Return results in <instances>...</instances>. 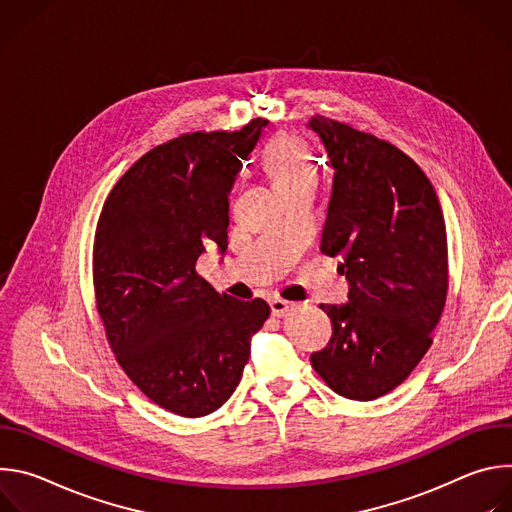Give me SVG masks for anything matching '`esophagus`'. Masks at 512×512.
Returning a JSON list of instances; mask_svg holds the SVG:
<instances>
[{
    "label": "esophagus",
    "mask_w": 512,
    "mask_h": 512,
    "mask_svg": "<svg viewBox=\"0 0 512 512\" xmlns=\"http://www.w3.org/2000/svg\"><path fill=\"white\" fill-rule=\"evenodd\" d=\"M269 306H271V314H273V316H285L291 308H294V304L285 302V300H281V298H271V300H269Z\"/></svg>",
    "instance_id": "34e87169"
}]
</instances>
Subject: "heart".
I'll return each mask as SVG.
<instances>
[{"label": "heart", "instance_id": "b5f03b06", "mask_svg": "<svg viewBox=\"0 0 512 512\" xmlns=\"http://www.w3.org/2000/svg\"><path fill=\"white\" fill-rule=\"evenodd\" d=\"M265 164L281 192L316 176V160L308 145L294 135H277L265 152Z\"/></svg>", "mask_w": 512, "mask_h": 512}]
</instances>
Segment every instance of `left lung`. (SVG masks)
<instances>
[{
    "instance_id": "obj_1",
    "label": "left lung",
    "mask_w": 512,
    "mask_h": 512,
    "mask_svg": "<svg viewBox=\"0 0 512 512\" xmlns=\"http://www.w3.org/2000/svg\"><path fill=\"white\" fill-rule=\"evenodd\" d=\"M334 172L322 253L342 255L348 304L320 308L332 338L310 356L338 395L373 401L399 387L433 342L448 296V237L423 170L391 141L316 115Z\"/></svg>"
}]
</instances>
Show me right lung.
<instances>
[{"label": "right lung", "mask_w": 512, "mask_h": 512, "mask_svg": "<svg viewBox=\"0 0 512 512\" xmlns=\"http://www.w3.org/2000/svg\"><path fill=\"white\" fill-rule=\"evenodd\" d=\"M265 119L192 131L141 156L111 188L93 243V287L107 342L137 389L182 417H204L237 389L249 342L269 318L196 273L208 241L227 247L229 190Z\"/></svg>", "instance_id": "1"}]
</instances>
